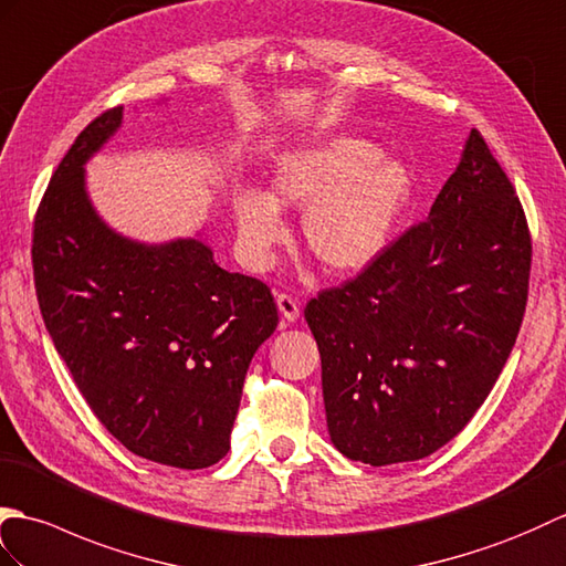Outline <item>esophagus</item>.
Returning <instances> with one entry per match:
<instances>
[{
    "mask_svg": "<svg viewBox=\"0 0 566 566\" xmlns=\"http://www.w3.org/2000/svg\"><path fill=\"white\" fill-rule=\"evenodd\" d=\"M275 303H279V310L285 322H295L300 317V303L287 293H279V297H275Z\"/></svg>",
    "mask_w": 566,
    "mask_h": 566,
    "instance_id": "obj_1",
    "label": "esophagus"
}]
</instances>
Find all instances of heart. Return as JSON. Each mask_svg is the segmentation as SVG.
<instances>
[{
  "instance_id": "obj_1",
  "label": "heart",
  "mask_w": 566,
  "mask_h": 566,
  "mask_svg": "<svg viewBox=\"0 0 566 566\" xmlns=\"http://www.w3.org/2000/svg\"><path fill=\"white\" fill-rule=\"evenodd\" d=\"M411 196L405 165L380 157L358 137H338L287 157L269 198L244 191L234 198V220L251 266H266L281 242L275 210H303L300 237L324 273L346 275L366 269L387 247Z\"/></svg>"
}]
</instances>
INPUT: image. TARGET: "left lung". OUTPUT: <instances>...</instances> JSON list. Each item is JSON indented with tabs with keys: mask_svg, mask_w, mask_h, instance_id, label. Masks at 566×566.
Segmentation results:
<instances>
[{
	"mask_svg": "<svg viewBox=\"0 0 566 566\" xmlns=\"http://www.w3.org/2000/svg\"><path fill=\"white\" fill-rule=\"evenodd\" d=\"M531 259L516 188L472 130L429 218L305 307L338 453L380 468L453 441L516 344Z\"/></svg>",
	"mask_w": 566,
	"mask_h": 566,
	"instance_id": "obj_1",
	"label": "left lung"
}]
</instances>
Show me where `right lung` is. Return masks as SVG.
Returning <instances> with one entry per match:
<instances>
[{
    "label": "right lung",
    "mask_w": 566,
    "mask_h": 566,
    "mask_svg": "<svg viewBox=\"0 0 566 566\" xmlns=\"http://www.w3.org/2000/svg\"><path fill=\"white\" fill-rule=\"evenodd\" d=\"M123 106L77 135L33 220L45 329L106 431L145 460L203 470L228 455L244 375L279 324L271 287L230 273L198 240L149 247L98 220L84 161Z\"/></svg>",
    "instance_id": "obj_1"
}]
</instances>
